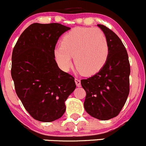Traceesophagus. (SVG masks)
Instances as JSON below:
<instances>
[{
    "label": "esophagus",
    "mask_w": 146,
    "mask_h": 146,
    "mask_svg": "<svg viewBox=\"0 0 146 146\" xmlns=\"http://www.w3.org/2000/svg\"><path fill=\"white\" fill-rule=\"evenodd\" d=\"M75 82H76V85H77V86H80V79L79 78H75Z\"/></svg>",
    "instance_id": "1"
}]
</instances>
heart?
Listing matches in <instances>:
<instances>
[{
	"label": "heart",
	"mask_w": 146,
	"mask_h": 146,
	"mask_svg": "<svg viewBox=\"0 0 146 146\" xmlns=\"http://www.w3.org/2000/svg\"><path fill=\"white\" fill-rule=\"evenodd\" d=\"M109 50L108 41L101 29L78 27L63 36L61 44L54 48V54L64 71L72 67L73 56L78 70L90 76L99 71L105 64Z\"/></svg>",
	"instance_id": "heart-1"
}]
</instances>
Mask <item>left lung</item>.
I'll return each instance as SVG.
<instances>
[{"instance_id": "left-lung-1", "label": "left lung", "mask_w": 146, "mask_h": 146, "mask_svg": "<svg viewBox=\"0 0 146 146\" xmlns=\"http://www.w3.org/2000/svg\"><path fill=\"white\" fill-rule=\"evenodd\" d=\"M98 26L108 41V58L98 73L81 80V85L86 92L85 111L94 118L108 120L118 115L127 100L130 64L126 48L119 36L106 26Z\"/></svg>"}]
</instances>
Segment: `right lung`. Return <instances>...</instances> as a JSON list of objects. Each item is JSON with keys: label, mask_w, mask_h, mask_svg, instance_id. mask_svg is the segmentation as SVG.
<instances>
[{"label": "right lung", "mask_w": 146, "mask_h": 146, "mask_svg": "<svg viewBox=\"0 0 146 146\" xmlns=\"http://www.w3.org/2000/svg\"><path fill=\"white\" fill-rule=\"evenodd\" d=\"M70 28L59 23H33L25 29L12 54L11 76L17 95L36 120L61 118L65 102L76 89L74 78L58 68L54 51Z\"/></svg>", "instance_id": "obj_1"}]
</instances>
